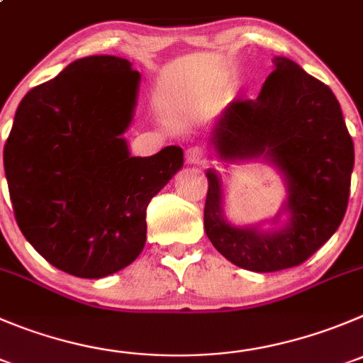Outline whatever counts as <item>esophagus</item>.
<instances>
[{
  "mask_svg": "<svg viewBox=\"0 0 363 363\" xmlns=\"http://www.w3.org/2000/svg\"><path fill=\"white\" fill-rule=\"evenodd\" d=\"M203 160H205V151L201 150L199 146H192L187 150V162L189 164H194V165H199L203 164Z\"/></svg>",
  "mask_w": 363,
  "mask_h": 363,
  "instance_id": "1",
  "label": "esophagus"
}]
</instances>
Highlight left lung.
<instances>
[{"mask_svg":"<svg viewBox=\"0 0 363 363\" xmlns=\"http://www.w3.org/2000/svg\"><path fill=\"white\" fill-rule=\"evenodd\" d=\"M257 99H235L217 119L210 140L223 160L260 158L285 174L289 223L274 231L231 226L223 216V187L206 172L205 231L231 264L255 272L296 267L340 226L354 164L353 139L328 85L285 57L272 60Z\"/></svg>","mask_w":363,"mask_h":363,"instance_id":"left-lung-1","label":"left lung"}]
</instances>
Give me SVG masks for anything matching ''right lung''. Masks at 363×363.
Returning a JSON list of instances; mask_svg holds the SVG:
<instances>
[{"label": "right lung", "instance_id": "1", "mask_svg": "<svg viewBox=\"0 0 363 363\" xmlns=\"http://www.w3.org/2000/svg\"><path fill=\"white\" fill-rule=\"evenodd\" d=\"M140 74L126 58L94 55L33 87L17 106L3 150L13 216L51 265L103 278L146 244V208L184 165L167 146L132 157L123 133Z\"/></svg>", "mask_w": 363, "mask_h": 363}]
</instances>
